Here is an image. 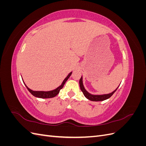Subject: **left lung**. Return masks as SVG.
<instances>
[{
    "label": "left lung",
    "instance_id": "8db88e82",
    "mask_svg": "<svg viewBox=\"0 0 146 146\" xmlns=\"http://www.w3.org/2000/svg\"><path fill=\"white\" fill-rule=\"evenodd\" d=\"M79 84H80V90L82 91V92L83 93L84 96H85L86 98L89 99L91 101H103L107 99H109L110 97H111L112 95L115 92V91L117 90V89L116 90H114L113 92L110 94H104V95H92L85 90V88H84V86L83 85V82H82V77H81V78L80 79V81H79Z\"/></svg>",
    "mask_w": 146,
    "mask_h": 146
}]
</instances>
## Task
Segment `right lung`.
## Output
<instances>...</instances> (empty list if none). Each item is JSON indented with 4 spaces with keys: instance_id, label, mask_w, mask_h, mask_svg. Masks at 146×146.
I'll use <instances>...</instances> for the list:
<instances>
[{
    "instance_id": "1",
    "label": "right lung",
    "mask_w": 146,
    "mask_h": 146,
    "mask_svg": "<svg viewBox=\"0 0 146 146\" xmlns=\"http://www.w3.org/2000/svg\"><path fill=\"white\" fill-rule=\"evenodd\" d=\"M72 72H70L68 74V76L66 77V78L64 79L63 82L61 84V85L58 88H57L56 89L53 90V91H32L30 89L26 86L27 87V90H29V91L32 94L33 96H34L35 97H36V98H43V99H46V98H52L56 96L57 94L59 93V92L60 91L61 89H62L63 87L64 86V85L65 84L66 82L68 80V79L69 78V77L71 75Z\"/></svg>"
}]
</instances>
